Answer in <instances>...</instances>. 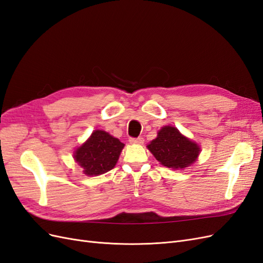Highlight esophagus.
<instances>
[{"instance_id":"esophagus-1","label":"esophagus","mask_w":263,"mask_h":263,"mask_svg":"<svg viewBox=\"0 0 263 263\" xmlns=\"http://www.w3.org/2000/svg\"><path fill=\"white\" fill-rule=\"evenodd\" d=\"M129 142H130V144H134V145H141V144H144V138H142V137L130 138Z\"/></svg>"}]
</instances>
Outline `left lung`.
<instances>
[{"mask_svg": "<svg viewBox=\"0 0 263 263\" xmlns=\"http://www.w3.org/2000/svg\"><path fill=\"white\" fill-rule=\"evenodd\" d=\"M147 148L162 165L173 170L184 169L194 163L201 151L196 142L183 136L173 126L162 127Z\"/></svg>", "mask_w": 263, "mask_h": 263, "instance_id": "obj_1", "label": "left lung"}]
</instances>
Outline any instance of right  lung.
<instances>
[{"mask_svg": "<svg viewBox=\"0 0 263 263\" xmlns=\"http://www.w3.org/2000/svg\"><path fill=\"white\" fill-rule=\"evenodd\" d=\"M123 142L104 130H94L90 138L74 151V160L90 177L112 170L124 148Z\"/></svg>", "mask_w": 263, "mask_h": 263, "instance_id": "obj_1", "label": "right lung"}]
</instances>
